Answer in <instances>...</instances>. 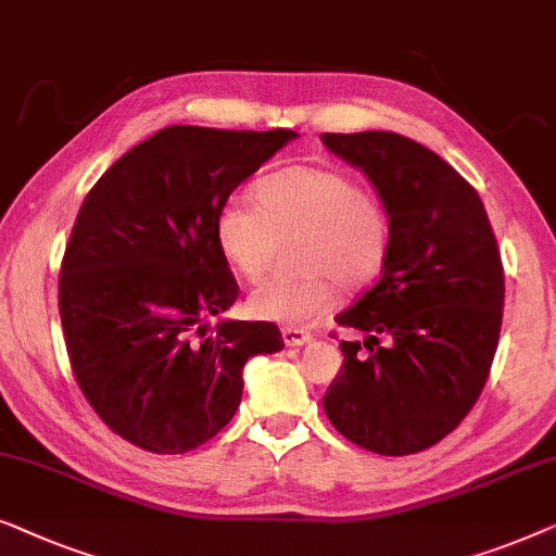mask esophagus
<instances>
[{"label":"esophagus","mask_w":556,"mask_h":556,"mask_svg":"<svg viewBox=\"0 0 556 556\" xmlns=\"http://www.w3.org/2000/svg\"><path fill=\"white\" fill-rule=\"evenodd\" d=\"M281 340H285V345L289 348H302L312 342V334L307 330H302V327H285V330H281Z\"/></svg>","instance_id":"34e87169"}]
</instances>
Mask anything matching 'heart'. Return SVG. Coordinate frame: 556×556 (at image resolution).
Returning a JSON list of instances; mask_svg holds the SVG:
<instances>
[{"label": "heart", "instance_id": "obj_1", "mask_svg": "<svg viewBox=\"0 0 556 556\" xmlns=\"http://www.w3.org/2000/svg\"><path fill=\"white\" fill-rule=\"evenodd\" d=\"M256 201L229 197L216 214V244L239 277L260 279L277 237H300L292 277L267 279L249 294L256 319L307 325L348 292L367 289L386 269L393 222L375 193L334 168L296 166L264 178Z\"/></svg>", "mask_w": 556, "mask_h": 556}]
</instances>
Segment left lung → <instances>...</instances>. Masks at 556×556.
<instances>
[{"label": "left lung", "mask_w": 556, "mask_h": 556, "mask_svg": "<svg viewBox=\"0 0 556 556\" xmlns=\"http://www.w3.org/2000/svg\"><path fill=\"white\" fill-rule=\"evenodd\" d=\"M323 143L370 178L393 222L380 279L334 317L365 340L340 342L325 413L359 448L408 456L448 435L486 386L502 254L479 193L426 146L390 130L323 132Z\"/></svg>", "instance_id": "left-lung-1"}]
</instances>
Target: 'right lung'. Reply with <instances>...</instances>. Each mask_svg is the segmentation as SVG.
Masks as SVG:
<instances>
[{"mask_svg":"<svg viewBox=\"0 0 556 556\" xmlns=\"http://www.w3.org/2000/svg\"><path fill=\"white\" fill-rule=\"evenodd\" d=\"M294 130L170 125L121 155L77 211L60 269L75 380L113 433L199 448L241 403L247 359L285 348L271 323L206 317L237 302L216 214Z\"/></svg>","mask_w":556,"mask_h":556,"instance_id":"right-lung-1","label":"right lung"}]
</instances>
